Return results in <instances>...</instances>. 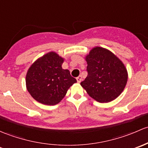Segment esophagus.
Here are the masks:
<instances>
[{"mask_svg":"<svg viewBox=\"0 0 148 148\" xmlns=\"http://www.w3.org/2000/svg\"><path fill=\"white\" fill-rule=\"evenodd\" d=\"M76 80H77V83H80V82H81V80H82V76H81V75L78 76V77H77V78H76Z\"/></svg>","mask_w":148,"mask_h":148,"instance_id":"obj_1","label":"esophagus"}]
</instances>
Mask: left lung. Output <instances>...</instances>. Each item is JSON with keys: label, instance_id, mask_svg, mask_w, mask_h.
<instances>
[{"label": "left lung", "instance_id": "left-lung-1", "mask_svg": "<svg viewBox=\"0 0 148 148\" xmlns=\"http://www.w3.org/2000/svg\"><path fill=\"white\" fill-rule=\"evenodd\" d=\"M88 76L80 85L87 93L99 103L117 98L127 81V71L123 62L110 51L95 47L85 57Z\"/></svg>", "mask_w": 148, "mask_h": 148}]
</instances>
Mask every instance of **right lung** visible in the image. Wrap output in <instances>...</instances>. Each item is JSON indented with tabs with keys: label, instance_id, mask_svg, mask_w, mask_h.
<instances>
[{
	"label": "right lung",
	"instance_id": "obj_1",
	"mask_svg": "<svg viewBox=\"0 0 148 148\" xmlns=\"http://www.w3.org/2000/svg\"><path fill=\"white\" fill-rule=\"evenodd\" d=\"M63 61L58 54L49 52L30 65L25 77L26 88L38 102L47 106L58 104L77 82L68 70L62 68Z\"/></svg>",
	"mask_w": 148,
	"mask_h": 148
}]
</instances>
